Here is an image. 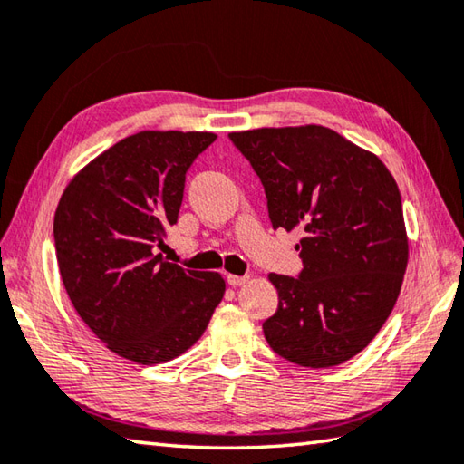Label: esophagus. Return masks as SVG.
<instances>
[{
    "instance_id": "obj_1",
    "label": "esophagus",
    "mask_w": 464,
    "mask_h": 464,
    "mask_svg": "<svg viewBox=\"0 0 464 464\" xmlns=\"http://www.w3.org/2000/svg\"><path fill=\"white\" fill-rule=\"evenodd\" d=\"M249 281V276H227V284L233 285V287H239V285H245Z\"/></svg>"
}]
</instances>
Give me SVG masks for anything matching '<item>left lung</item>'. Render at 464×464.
Here are the masks:
<instances>
[{"mask_svg": "<svg viewBox=\"0 0 464 464\" xmlns=\"http://www.w3.org/2000/svg\"><path fill=\"white\" fill-rule=\"evenodd\" d=\"M257 172L274 229H302L299 277L269 274L279 295L263 334L277 356L332 368L388 320L408 266L401 190L374 152L320 124L229 132Z\"/></svg>", "mask_w": 464, "mask_h": 464, "instance_id": "1", "label": "left lung"}]
</instances>
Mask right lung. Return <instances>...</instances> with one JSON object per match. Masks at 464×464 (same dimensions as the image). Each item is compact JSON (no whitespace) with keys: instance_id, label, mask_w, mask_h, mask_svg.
Instances as JSON below:
<instances>
[{"instance_id":"1","label":"right lung","mask_w":464,"mask_h":464,"mask_svg":"<svg viewBox=\"0 0 464 464\" xmlns=\"http://www.w3.org/2000/svg\"><path fill=\"white\" fill-rule=\"evenodd\" d=\"M215 132L142 130L80 169L53 215L60 276L98 340L136 364H162L201 338L225 295L217 271L162 253L179 219L185 175Z\"/></svg>"}]
</instances>
